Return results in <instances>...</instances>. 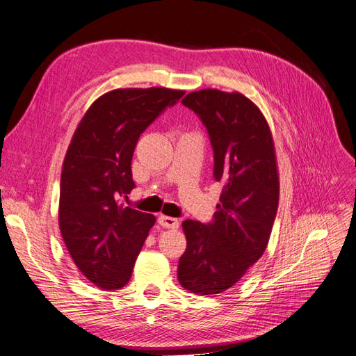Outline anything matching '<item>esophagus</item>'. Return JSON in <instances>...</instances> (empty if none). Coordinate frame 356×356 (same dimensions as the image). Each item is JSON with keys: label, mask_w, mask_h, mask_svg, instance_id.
<instances>
[{"label": "esophagus", "mask_w": 356, "mask_h": 356, "mask_svg": "<svg viewBox=\"0 0 356 356\" xmlns=\"http://www.w3.org/2000/svg\"><path fill=\"white\" fill-rule=\"evenodd\" d=\"M159 224L165 229H178L179 227V221L174 217H166V215H160L159 217Z\"/></svg>", "instance_id": "1"}]
</instances>
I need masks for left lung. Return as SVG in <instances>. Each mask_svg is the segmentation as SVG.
Segmentation results:
<instances>
[{"mask_svg":"<svg viewBox=\"0 0 356 356\" xmlns=\"http://www.w3.org/2000/svg\"><path fill=\"white\" fill-rule=\"evenodd\" d=\"M182 105L207 127L213 149V179L222 182L212 221L182 222L186 252L178 281L195 294L233 286L266 251L279 203V178L270 129L242 93L204 89Z\"/></svg>","mask_w":356,"mask_h":356,"instance_id":"8db88e82","label":"left lung"}]
</instances>
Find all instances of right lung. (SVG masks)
<instances>
[{"label":"right lung","mask_w":356,"mask_h":356,"mask_svg":"<svg viewBox=\"0 0 356 356\" xmlns=\"http://www.w3.org/2000/svg\"><path fill=\"white\" fill-rule=\"evenodd\" d=\"M184 90L117 89L96 99L75 131L60 175L59 227L79 270L104 289L124 286L156 222L118 204L135 188L139 136Z\"/></svg>","instance_id":"add662e5"}]
</instances>
